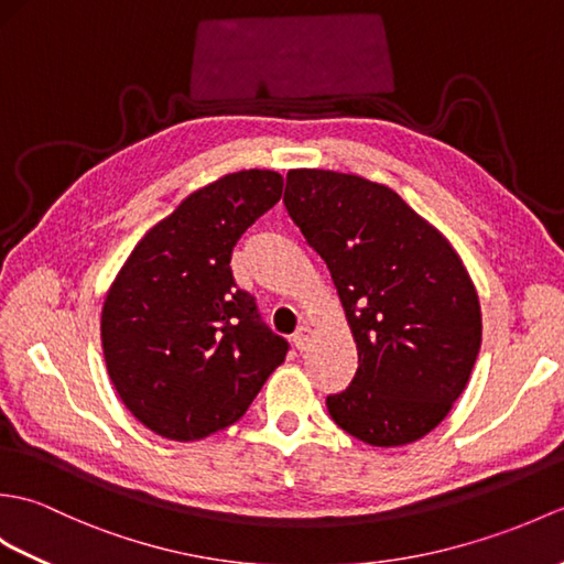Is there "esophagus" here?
Wrapping results in <instances>:
<instances>
[{"label": "esophagus", "instance_id": "1", "mask_svg": "<svg viewBox=\"0 0 564 564\" xmlns=\"http://www.w3.org/2000/svg\"><path fill=\"white\" fill-rule=\"evenodd\" d=\"M310 339H313V329H310V325H301L297 327V332L293 334V344L297 351H305L310 346Z\"/></svg>", "mask_w": 564, "mask_h": 564}]
</instances>
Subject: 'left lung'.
I'll return each instance as SVG.
<instances>
[{"mask_svg":"<svg viewBox=\"0 0 564 564\" xmlns=\"http://www.w3.org/2000/svg\"><path fill=\"white\" fill-rule=\"evenodd\" d=\"M285 210L325 259L358 368L327 410L370 446L436 429L470 380L482 341L477 291L458 251L392 188L329 170H291Z\"/></svg>","mask_w":564,"mask_h":564,"instance_id":"obj_1","label":"left lung"}]
</instances>
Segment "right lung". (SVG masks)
<instances>
[{"instance_id": "right-lung-1", "label": "right lung", "mask_w": 564, "mask_h": 564, "mask_svg": "<svg viewBox=\"0 0 564 564\" xmlns=\"http://www.w3.org/2000/svg\"><path fill=\"white\" fill-rule=\"evenodd\" d=\"M281 194L271 170L194 191L140 239L106 293V370L154 434L198 441L235 424L289 354L230 269L237 239Z\"/></svg>"}]
</instances>
